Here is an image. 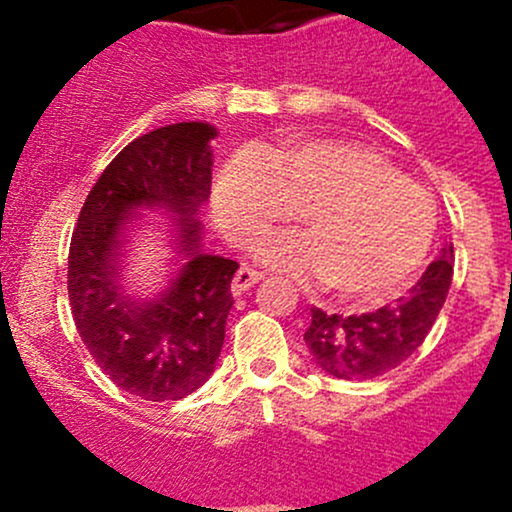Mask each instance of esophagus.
Here are the masks:
<instances>
[{
  "mask_svg": "<svg viewBox=\"0 0 512 512\" xmlns=\"http://www.w3.org/2000/svg\"><path fill=\"white\" fill-rule=\"evenodd\" d=\"M260 280H262V272L252 270V267H240L235 275V280H232V294H235V297H240V294H245L247 289L255 287Z\"/></svg>",
  "mask_w": 512,
  "mask_h": 512,
  "instance_id": "34e87169",
  "label": "esophagus"
}]
</instances>
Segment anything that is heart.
<instances>
[{
	"label": "heart",
	"mask_w": 512,
	"mask_h": 512,
	"mask_svg": "<svg viewBox=\"0 0 512 512\" xmlns=\"http://www.w3.org/2000/svg\"><path fill=\"white\" fill-rule=\"evenodd\" d=\"M215 218L232 240L287 223L304 235L265 237L262 260L344 299H381L423 265L436 237L426 188L371 148L337 138L289 141L265 158L237 153L220 170Z\"/></svg>",
	"instance_id": "heart-1"
}]
</instances>
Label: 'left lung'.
<instances>
[{"label":"left lung","mask_w":512,"mask_h":512,"mask_svg":"<svg viewBox=\"0 0 512 512\" xmlns=\"http://www.w3.org/2000/svg\"><path fill=\"white\" fill-rule=\"evenodd\" d=\"M451 280L453 245H446L411 292L394 304L352 317L312 307V324L304 332L309 356L319 369L344 381L376 379L396 369L428 337Z\"/></svg>","instance_id":"8db88e82"}]
</instances>
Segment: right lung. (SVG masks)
I'll return each mask as SVG.
<instances>
[{
  "mask_svg": "<svg viewBox=\"0 0 512 512\" xmlns=\"http://www.w3.org/2000/svg\"><path fill=\"white\" fill-rule=\"evenodd\" d=\"M218 136L200 121L173 123L128 143L86 195L69 247V299L76 332L123 391L146 401H180L210 379L232 309L235 260L200 250L198 208L210 198ZM179 215L189 260L156 303L122 294L115 257L136 207Z\"/></svg>",
  "mask_w": 512,
  "mask_h": 512,
  "instance_id": "1",
  "label": "right lung"
}]
</instances>
